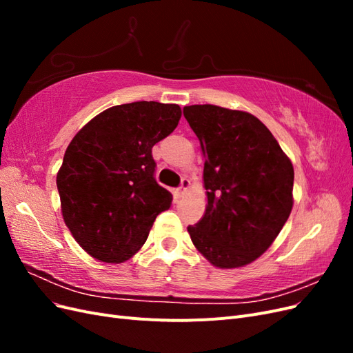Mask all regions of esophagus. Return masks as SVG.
Returning a JSON list of instances; mask_svg holds the SVG:
<instances>
[{
  "mask_svg": "<svg viewBox=\"0 0 353 353\" xmlns=\"http://www.w3.org/2000/svg\"><path fill=\"white\" fill-rule=\"evenodd\" d=\"M188 188H190V181H188L187 178H183V181H181V185H179V188L176 190L178 196H183V194H185Z\"/></svg>",
  "mask_w": 353,
  "mask_h": 353,
  "instance_id": "1",
  "label": "esophagus"
}]
</instances>
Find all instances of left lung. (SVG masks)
<instances>
[{
    "label": "left lung",
    "instance_id": "1",
    "mask_svg": "<svg viewBox=\"0 0 353 353\" xmlns=\"http://www.w3.org/2000/svg\"><path fill=\"white\" fill-rule=\"evenodd\" d=\"M197 135L208 206L191 241L218 268H239L270 248L293 208L294 170L258 117L213 104L184 108Z\"/></svg>",
    "mask_w": 353,
    "mask_h": 353
}]
</instances>
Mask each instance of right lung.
Returning a JSON list of instances; mask_svg holds the SVG:
<instances>
[{"mask_svg":"<svg viewBox=\"0 0 353 353\" xmlns=\"http://www.w3.org/2000/svg\"><path fill=\"white\" fill-rule=\"evenodd\" d=\"M179 119L178 104L135 101L101 112L73 137L57 190L65 223L92 258L128 261L170 208L172 194L154 178L152 148Z\"/></svg>","mask_w":353,"mask_h":353,"instance_id":"add662e5","label":"right lung"}]
</instances>
